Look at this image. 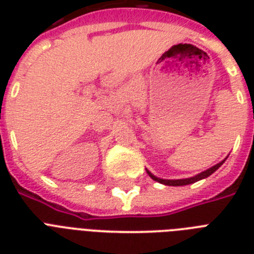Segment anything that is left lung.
<instances>
[{"label":"left lung","mask_w":254,"mask_h":254,"mask_svg":"<svg viewBox=\"0 0 254 254\" xmlns=\"http://www.w3.org/2000/svg\"><path fill=\"white\" fill-rule=\"evenodd\" d=\"M224 163V161L220 163H217V165H215L213 167H211V169L205 170V171H203V173L197 174V175H195V177L192 178H186V179H174V181H169V179H161V178H157L154 177L153 174L150 173V171H147V174H149V177L151 178V179H154V181L159 182V183H162V185H166V186H186V185H191V183H195V182L200 181V179H204V178L209 177L211 174H213L215 171H216L219 167L221 166Z\"/></svg>","instance_id":"8db88e82"}]
</instances>
